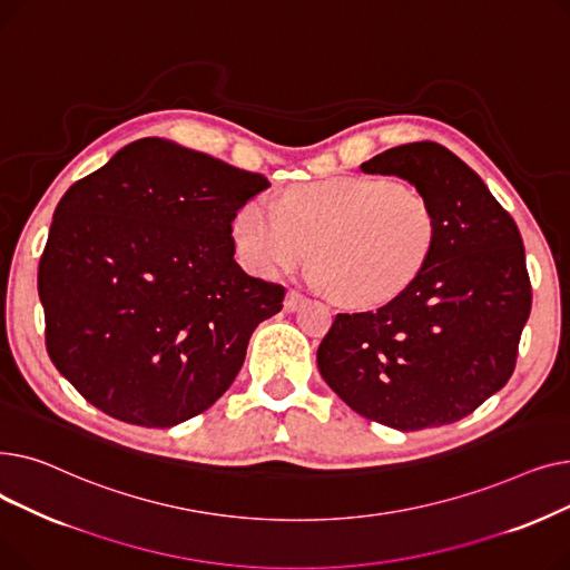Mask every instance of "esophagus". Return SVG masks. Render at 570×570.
<instances>
[{
    "instance_id": "esophagus-1",
    "label": "esophagus",
    "mask_w": 570,
    "mask_h": 570,
    "mask_svg": "<svg viewBox=\"0 0 570 570\" xmlns=\"http://www.w3.org/2000/svg\"><path fill=\"white\" fill-rule=\"evenodd\" d=\"M305 301H307V295H305V293H301V291H295V288H291V291L286 293V301H284V309H286V312H295V309H301Z\"/></svg>"
}]
</instances>
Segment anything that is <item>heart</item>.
<instances>
[{
  "instance_id": "heart-1",
  "label": "heart",
  "mask_w": 570,
  "mask_h": 570,
  "mask_svg": "<svg viewBox=\"0 0 570 570\" xmlns=\"http://www.w3.org/2000/svg\"><path fill=\"white\" fill-rule=\"evenodd\" d=\"M235 245L261 275L301 263L312 247L321 286L348 305H381L397 297L425 267L436 213L409 185L379 177H331L293 187L282 205L252 198L239 209Z\"/></svg>"
}]
</instances>
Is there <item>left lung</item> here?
<instances>
[{"instance_id": "obj_1", "label": "left lung", "mask_w": 570, "mask_h": 570, "mask_svg": "<svg viewBox=\"0 0 570 570\" xmlns=\"http://www.w3.org/2000/svg\"><path fill=\"white\" fill-rule=\"evenodd\" d=\"M397 175L436 213L425 267L374 312L337 314L316 363L370 421L415 432L455 423L508 383L531 282L518 224L460 157L439 142L391 147L361 166Z\"/></svg>"}]
</instances>
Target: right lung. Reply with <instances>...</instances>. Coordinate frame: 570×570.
Listing matches in <instances>:
<instances>
[{"label": "right lung", "instance_id": "obj_1", "mask_svg": "<svg viewBox=\"0 0 570 570\" xmlns=\"http://www.w3.org/2000/svg\"><path fill=\"white\" fill-rule=\"evenodd\" d=\"M269 183L161 138L127 145L59 200L39 261L52 365L104 413L173 428L213 406L284 286L233 258Z\"/></svg>", "mask_w": 570, "mask_h": 570}]
</instances>
